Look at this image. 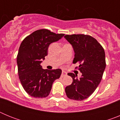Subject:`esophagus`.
Listing matches in <instances>:
<instances>
[{"label": "esophagus", "mask_w": 120, "mask_h": 120, "mask_svg": "<svg viewBox=\"0 0 120 120\" xmlns=\"http://www.w3.org/2000/svg\"><path fill=\"white\" fill-rule=\"evenodd\" d=\"M67 75V73L65 71H62V75H61V77H64Z\"/></svg>", "instance_id": "esophagus-1"}]
</instances>
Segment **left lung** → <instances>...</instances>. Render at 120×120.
<instances>
[{"label":"left lung","instance_id":"obj_1","mask_svg":"<svg viewBox=\"0 0 120 120\" xmlns=\"http://www.w3.org/2000/svg\"><path fill=\"white\" fill-rule=\"evenodd\" d=\"M64 38L73 47V62H79V70L82 73L79 79L74 73H68L73 82L65 87V93L70 99L81 101L90 97L101 81L106 68L105 53L100 44L90 35H66Z\"/></svg>","mask_w":120,"mask_h":120}]
</instances>
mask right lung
<instances>
[{
    "label": "right lung",
    "mask_w": 120,
    "mask_h": 120,
    "mask_svg": "<svg viewBox=\"0 0 120 120\" xmlns=\"http://www.w3.org/2000/svg\"><path fill=\"white\" fill-rule=\"evenodd\" d=\"M64 36L63 34L40 29L26 37L21 43L17 57L18 73L23 88L32 97H47L53 82L61 76V69H43L40 64L47 55L50 44Z\"/></svg>",
    "instance_id": "right-lung-1"
}]
</instances>
